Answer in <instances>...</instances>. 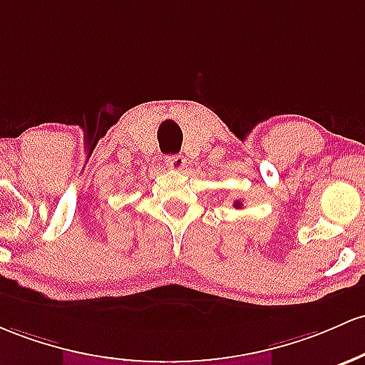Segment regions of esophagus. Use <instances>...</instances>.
<instances>
[{"instance_id": "34e87169", "label": "esophagus", "mask_w": 365, "mask_h": 365, "mask_svg": "<svg viewBox=\"0 0 365 365\" xmlns=\"http://www.w3.org/2000/svg\"><path fill=\"white\" fill-rule=\"evenodd\" d=\"M185 164H187L185 158L180 154L178 155H168L166 158V166L173 171H182L183 168H185Z\"/></svg>"}]
</instances>
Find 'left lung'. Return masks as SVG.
Segmentation results:
<instances>
[{
    "label": "left lung",
    "instance_id": "obj_1",
    "mask_svg": "<svg viewBox=\"0 0 365 365\" xmlns=\"http://www.w3.org/2000/svg\"><path fill=\"white\" fill-rule=\"evenodd\" d=\"M234 206H235V210H241V207H242V202H241V201H235V202H234Z\"/></svg>",
    "mask_w": 365,
    "mask_h": 365
}]
</instances>
